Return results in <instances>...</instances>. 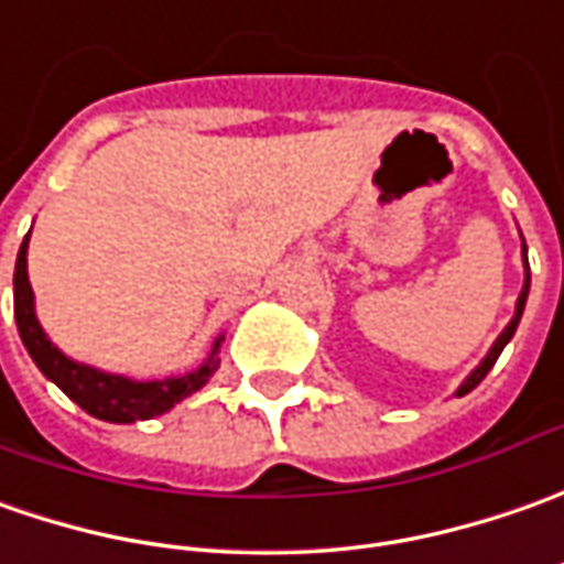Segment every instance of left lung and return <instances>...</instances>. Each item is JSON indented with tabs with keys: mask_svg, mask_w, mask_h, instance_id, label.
<instances>
[{
	"mask_svg": "<svg viewBox=\"0 0 564 564\" xmlns=\"http://www.w3.org/2000/svg\"><path fill=\"white\" fill-rule=\"evenodd\" d=\"M521 259H524V286H521V293H518V302H514L512 321H509V324H506V330H502V334L496 337V343L490 346V352H487V356L480 359V365H477L475 371H471L468 378L462 380V387L456 390V397H465V393H471L477 383L487 378V371H490V368L496 365L499 352L506 349V343L512 340L514 330H518V321H521V315H524V302H528V290H531V268H528V246H524V237H521Z\"/></svg>",
	"mask_w": 564,
	"mask_h": 564,
	"instance_id": "1",
	"label": "left lung"
}]
</instances>
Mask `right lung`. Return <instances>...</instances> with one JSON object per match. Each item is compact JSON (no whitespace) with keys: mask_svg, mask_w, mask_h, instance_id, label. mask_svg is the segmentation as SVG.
<instances>
[{"mask_svg":"<svg viewBox=\"0 0 564 564\" xmlns=\"http://www.w3.org/2000/svg\"><path fill=\"white\" fill-rule=\"evenodd\" d=\"M28 243L18 249V262H14V321H18V334L21 343L30 352V359L36 361V368L65 393L74 399L84 412H89L99 421L111 424H133V421H149L155 415H165L167 409H174V402L193 397L196 390H203L208 378L218 371V352H221L224 334L212 343L208 356L199 368L177 375V378L162 380H133L127 375L102 371L93 368L87 361H74L65 356L55 343L46 337L43 324L36 318V302H33V286L28 278Z\"/></svg>","mask_w":564,"mask_h":564,"instance_id":"1","label":"right lung"}]
</instances>
